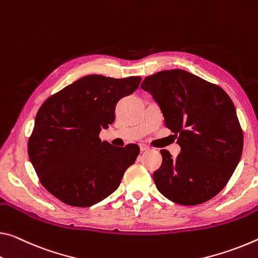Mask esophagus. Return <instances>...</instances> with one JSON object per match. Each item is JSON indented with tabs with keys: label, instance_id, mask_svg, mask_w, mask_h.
I'll return each instance as SVG.
<instances>
[{
	"label": "esophagus",
	"instance_id": "esophagus-1",
	"mask_svg": "<svg viewBox=\"0 0 258 258\" xmlns=\"http://www.w3.org/2000/svg\"><path fill=\"white\" fill-rule=\"evenodd\" d=\"M139 147H140V150L141 151H146V150L149 149V147L147 146V145H145V144H140V145H139Z\"/></svg>",
	"mask_w": 258,
	"mask_h": 258
}]
</instances>
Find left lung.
Returning <instances> with one entry per match:
<instances>
[{"label":"left lung","mask_w":258,"mask_h":258,"mask_svg":"<svg viewBox=\"0 0 258 258\" xmlns=\"http://www.w3.org/2000/svg\"><path fill=\"white\" fill-rule=\"evenodd\" d=\"M141 88L154 97L180 146L175 158L161 150L162 165L153 174L157 189L182 206L209 201L230 180L242 155L243 134L230 96L179 69L147 77Z\"/></svg>","instance_id":"1"}]
</instances>
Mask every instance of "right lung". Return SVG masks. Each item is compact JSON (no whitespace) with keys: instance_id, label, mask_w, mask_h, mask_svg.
<instances>
[{"instance_id":"right-lung-1","label":"right lung","mask_w":258,"mask_h":258,"mask_svg":"<svg viewBox=\"0 0 258 258\" xmlns=\"http://www.w3.org/2000/svg\"><path fill=\"white\" fill-rule=\"evenodd\" d=\"M141 77L91 75L67 86L41 105L28 140V157L44 188L72 207H91L112 194L140 148H118L99 134L114 120V108Z\"/></svg>"}]
</instances>
